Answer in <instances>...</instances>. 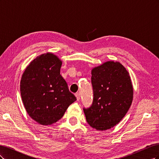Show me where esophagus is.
I'll use <instances>...</instances> for the list:
<instances>
[{
	"label": "esophagus",
	"instance_id": "obj_1",
	"mask_svg": "<svg viewBox=\"0 0 159 159\" xmlns=\"http://www.w3.org/2000/svg\"><path fill=\"white\" fill-rule=\"evenodd\" d=\"M75 97H76V98H77V100L78 101H79L80 99V93H75Z\"/></svg>",
	"mask_w": 159,
	"mask_h": 159
}]
</instances>
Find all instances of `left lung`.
<instances>
[{
    "label": "left lung",
    "instance_id": "left-lung-1",
    "mask_svg": "<svg viewBox=\"0 0 159 159\" xmlns=\"http://www.w3.org/2000/svg\"><path fill=\"white\" fill-rule=\"evenodd\" d=\"M93 99L84 108L89 125L105 131L116 125L131 106L133 88L129 74L119 62L107 61L91 71Z\"/></svg>",
    "mask_w": 159,
    "mask_h": 159
}]
</instances>
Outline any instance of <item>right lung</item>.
<instances>
[{
	"label": "right lung",
	"mask_w": 159,
	"mask_h": 159,
	"mask_svg": "<svg viewBox=\"0 0 159 159\" xmlns=\"http://www.w3.org/2000/svg\"><path fill=\"white\" fill-rule=\"evenodd\" d=\"M61 61L47 53L28 66L20 81V93L28 114L43 125L57 122L76 101L60 75Z\"/></svg>",
	"instance_id": "1"
}]
</instances>
